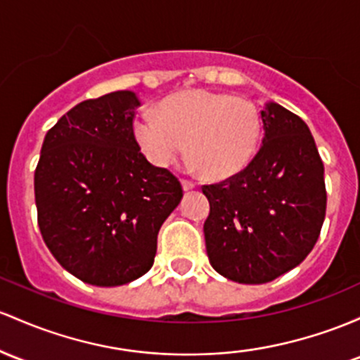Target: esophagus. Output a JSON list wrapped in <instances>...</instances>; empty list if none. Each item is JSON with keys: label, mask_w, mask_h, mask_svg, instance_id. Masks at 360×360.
<instances>
[{"label": "esophagus", "mask_w": 360, "mask_h": 360, "mask_svg": "<svg viewBox=\"0 0 360 360\" xmlns=\"http://www.w3.org/2000/svg\"><path fill=\"white\" fill-rule=\"evenodd\" d=\"M181 184H183V189H184V191H189V189L195 188V183H191V181H188V179H183V181H181Z\"/></svg>", "instance_id": "34e87169"}]
</instances>
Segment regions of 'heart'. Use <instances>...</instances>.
<instances>
[{
    "label": "heart",
    "mask_w": 360,
    "mask_h": 360,
    "mask_svg": "<svg viewBox=\"0 0 360 360\" xmlns=\"http://www.w3.org/2000/svg\"><path fill=\"white\" fill-rule=\"evenodd\" d=\"M133 135L157 167H169L188 147V155L207 179H227L251 162L262 121L246 98L186 90L165 98L159 114H138Z\"/></svg>",
    "instance_id": "heart-1"
}]
</instances>
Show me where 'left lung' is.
<instances>
[{
	"label": "left lung",
	"mask_w": 360,
	"mask_h": 360,
	"mask_svg": "<svg viewBox=\"0 0 360 360\" xmlns=\"http://www.w3.org/2000/svg\"><path fill=\"white\" fill-rule=\"evenodd\" d=\"M262 121L263 145L248 167L201 188L208 259L239 283L271 282L302 263L326 213L325 167L306 122L275 102Z\"/></svg>",
	"instance_id": "left-lung-1"
}]
</instances>
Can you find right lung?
<instances>
[{
    "label": "right lung",
    "mask_w": 360,
    "mask_h": 360,
    "mask_svg": "<svg viewBox=\"0 0 360 360\" xmlns=\"http://www.w3.org/2000/svg\"><path fill=\"white\" fill-rule=\"evenodd\" d=\"M140 98L117 90L70 109L47 131L34 176L46 246L82 282L116 287L152 268L157 234L183 198L133 135Z\"/></svg>",
    "instance_id": "obj_1"
}]
</instances>
